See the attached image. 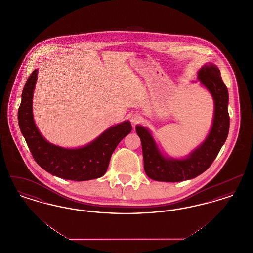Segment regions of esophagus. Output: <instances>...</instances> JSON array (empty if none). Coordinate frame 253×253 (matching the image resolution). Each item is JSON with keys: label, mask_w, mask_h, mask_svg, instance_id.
Returning a JSON list of instances; mask_svg holds the SVG:
<instances>
[{"label": "esophagus", "mask_w": 253, "mask_h": 253, "mask_svg": "<svg viewBox=\"0 0 253 253\" xmlns=\"http://www.w3.org/2000/svg\"><path fill=\"white\" fill-rule=\"evenodd\" d=\"M131 121H132V123L133 125H135V124L140 123V122L142 121V117H141L140 115H138V114H135V115L132 116Z\"/></svg>", "instance_id": "34e87169"}]
</instances>
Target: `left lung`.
<instances>
[{"mask_svg":"<svg viewBox=\"0 0 253 253\" xmlns=\"http://www.w3.org/2000/svg\"><path fill=\"white\" fill-rule=\"evenodd\" d=\"M197 80L213 98L214 113L210 132L204 141L182 158L165 156L148 128L136 125L135 131L142 145L146 174L153 180L180 182L203 173L216 158L226 142L229 130V92L220 70L213 63H206L197 73Z\"/></svg>","mask_w":253,"mask_h":253,"instance_id":"obj_1","label":"left lung"}]
</instances>
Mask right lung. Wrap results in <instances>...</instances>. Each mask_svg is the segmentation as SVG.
Returning a JSON list of instances; mask_svg holds the SVG:
<instances>
[{"mask_svg":"<svg viewBox=\"0 0 253 253\" xmlns=\"http://www.w3.org/2000/svg\"><path fill=\"white\" fill-rule=\"evenodd\" d=\"M38 69L24 85L18 121L33 158L39 166L57 177L66 180L86 181L101 177L108 169L113 152L132 131L129 121L105 130L90 143L79 148H63L48 142L37 128L33 117V94Z\"/></svg>","mask_w":253,"mask_h":253,"instance_id":"1","label":"right lung"}]
</instances>
